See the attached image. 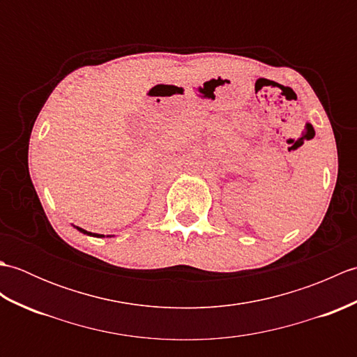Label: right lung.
Returning a JSON list of instances; mask_svg holds the SVG:
<instances>
[{"label": "right lung", "instance_id": "obj_1", "mask_svg": "<svg viewBox=\"0 0 357 357\" xmlns=\"http://www.w3.org/2000/svg\"><path fill=\"white\" fill-rule=\"evenodd\" d=\"M77 229L81 231V233H84V234H89V236H96V238H104V234H98V233H90V231H86V230H82V229H79V227H77Z\"/></svg>", "mask_w": 357, "mask_h": 357}]
</instances>
